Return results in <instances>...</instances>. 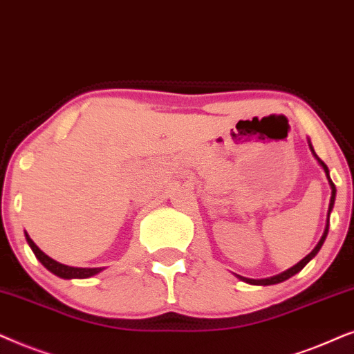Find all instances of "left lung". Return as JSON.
Segmentation results:
<instances>
[{
  "label": "left lung",
  "instance_id": "obj_1",
  "mask_svg": "<svg viewBox=\"0 0 354 354\" xmlns=\"http://www.w3.org/2000/svg\"><path fill=\"white\" fill-rule=\"evenodd\" d=\"M309 147H310V152L314 153V157L317 158V162L320 163V167L324 168L325 174H327L328 185H330V187H332V197H330V204H328V212H327V225H325V230H324L322 238H320V241L317 243V246H315V248L313 249V251H310V252L308 254V256H306V257L303 259V261H299L298 263H296V266H293L291 268H288V270H285L283 273H279V275L270 277V279H261V280L246 279V277L238 275V279H241L243 281H246V283H251V285H275V283H281V281L288 280L290 277H293V275H296V273H298V272L303 270L304 266L310 261V259L315 257V254H317V252L320 251V248H322V244H324V241H325V238H327V233H328V220H330V212H332V209H333V204H335V194H337V189H335V185H333L332 180H330V174H328V168H327V165H325V163L322 162V160H320V158L317 157V155H315L314 149H313V145H310V140H309Z\"/></svg>",
  "mask_w": 354,
  "mask_h": 354
}]
</instances>
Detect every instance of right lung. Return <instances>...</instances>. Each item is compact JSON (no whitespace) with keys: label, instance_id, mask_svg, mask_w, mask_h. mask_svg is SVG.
I'll return each instance as SVG.
<instances>
[{"label":"right lung","instance_id":"right-lung-1","mask_svg":"<svg viewBox=\"0 0 354 354\" xmlns=\"http://www.w3.org/2000/svg\"><path fill=\"white\" fill-rule=\"evenodd\" d=\"M26 239H27V243H29L32 251H34L35 257L39 259L41 263H44V267L48 268V270L51 273H55V275L61 277V279H68V280H71V279H88V277L97 275V273H100L103 270L102 267H98V268H82V267L64 266V263L56 262L55 259L48 257L44 251H40L39 246H37V244L32 241L30 236L27 233H26Z\"/></svg>","mask_w":354,"mask_h":354}]
</instances>
